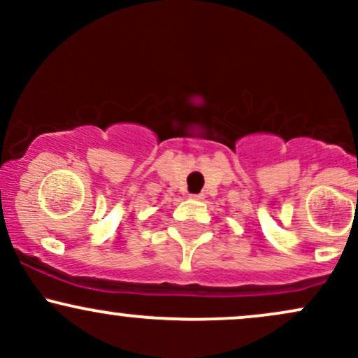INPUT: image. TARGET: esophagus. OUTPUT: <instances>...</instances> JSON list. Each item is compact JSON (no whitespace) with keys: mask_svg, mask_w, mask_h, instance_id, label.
I'll return each instance as SVG.
<instances>
[{"mask_svg":"<svg viewBox=\"0 0 358 358\" xmlns=\"http://www.w3.org/2000/svg\"><path fill=\"white\" fill-rule=\"evenodd\" d=\"M190 199H193V200H203V193H192Z\"/></svg>","mask_w":358,"mask_h":358,"instance_id":"1","label":"esophagus"}]
</instances>
